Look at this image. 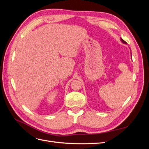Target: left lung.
<instances>
[{
  "instance_id": "1",
  "label": "left lung",
  "mask_w": 149,
  "mask_h": 149,
  "mask_svg": "<svg viewBox=\"0 0 149 149\" xmlns=\"http://www.w3.org/2000/svg\"><path fill=\"white\" fill-rule=\"evenodd\" d=\"M121 40H122V42H123V43H125V42L124 41V40L123 39H121Z\"/></svg>"
}]
</instances>
